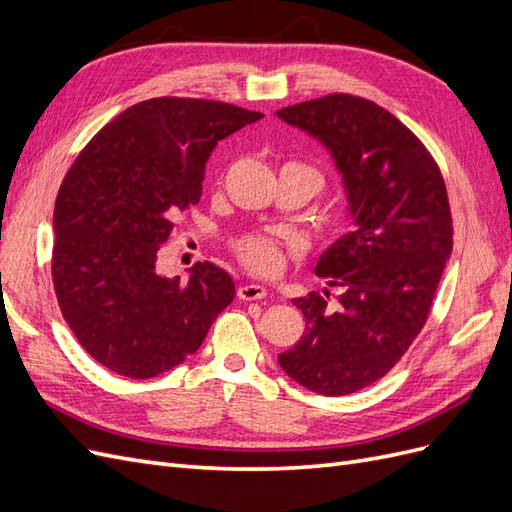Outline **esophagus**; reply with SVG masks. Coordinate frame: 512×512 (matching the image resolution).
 I'll return each instance as SVG.
<instances>
[{"label":"esophagus","instance_id":"esophagus-1","mask_svg":"<svg viewBox=\"0 0 512 512\" xmlns=\"http://www.w3.org/2000/svg\"><path fill=\"white\" fill-rule=\"evenodd\" d=\"M237 297H239L241 301H258V299H265V297H267V288L260 286V284H245V286H239Z\"/></svg>","mask_w":512,"mask_h":512}]
</instances>
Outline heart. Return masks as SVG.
<instances>
[{"label": "heart", "mask_w": 512, "mask_h": 512, "mask_svg": "<svg viewBox=\"0 0 512 512\" xmlns=\"http://www.w3.org/2000/svg\"><path fill=\"white\" fill-rule=\"evenodd\" d=\"M297 166L305 168L307 173L312 175L316 188H320L322 173L318 168L305 166V164H297ZM232 252H235L241 265L250 273L260 277H275L282 273L288 256L292 254V247L267 235H245L232 243Z\"/></svg>", "instance_id": "1"}]
</instances>
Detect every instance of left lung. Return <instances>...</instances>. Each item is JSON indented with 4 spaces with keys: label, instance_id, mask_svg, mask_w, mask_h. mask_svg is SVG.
Returning a JSON list of instances; mask_svg holds the SVG:
<instances>
[{
    "label": "left lung",
    "instance_id": "left-lung-1",
    "mask_svg": "<svg viewBox=\"0 0 512 512\" xmlns=\"http://www.w3.org/2000/svg\"><path fill=\"white\" fill-rule=\"evenodd\" d=\"M316 136L344 177L354 228L316 265L342 288L294 299L305 335L277 356L286 374L318 395H350L389 374L425 327L453 252V218L436 160L376 102L329 94L277 111Z\"/></svg>",
    "mask_w": 512,
    "mask_h": 512
}]
</instances>
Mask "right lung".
Segmentation results:
<instances>
[{
	"mask_svg": "<svg viewBox=\"0 0 512 512\" xmlns=\"http://www.w3.org/2000/svg\"><path fill=\"white\" fill-rule=\"evenodd\" d=\"M262 113L203 98H151L119 113L74 160L55 200L57 303L89 356L147 380L192 356L235 299L213 262L188 280L156 271L173 220L203 194L213 147Z\"/></svg>",
	"mask_w": 512,
	"mask_h": 512,
	"instance_id": "obj_1",
	"label": "right lung"
}]
</instances>
